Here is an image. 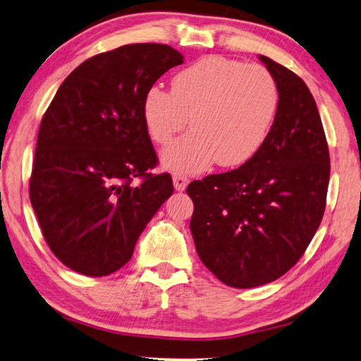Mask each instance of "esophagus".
Here are the masks:
<instances>
[{
    "mask_svg": "<svg viewBox=\"0 0 361 361\" xmlns=\"http://www.w3.org/2000/svg\"><path fill=\"white\" fill-rule=\"evenodd\" d=\"M173 182H174V188L177 192H182L185 190V187L188 184V177L184 174H179V173H174L173 174Z\"/></svg>",
    "mask_w": 361,
    "mask_h": 361,
    "instance_id": "34e87169",
    "label": "esophagus"
}]
</instances>
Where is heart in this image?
Listing matches in <instances>:
<instances>
[{"label": "heart", "mask_w": 361, "mask_h": 361, "mask_svg": "<svg viewBox=\"0 0 361 361\" xmlns=\"http://www.w3.org/2000/svg\"><path fill=\"white\" fill-rule=\"evenodd\" d=\"M279 90L267 70L222 56H206L177 72L171 91L150 86L142 118L153 142L166 145L187 126L190 133L161 153L164 168L198 173L214 161L238 166L257 153L279 110Z\"/></svg>", "instance_id": "1"}]
</instances>
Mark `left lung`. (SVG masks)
Wrapping results in <instances>:
<instances>
[{
  "label": "left lung",
  "instance_id": "left-lung-1",
  "mask_svg": "<svg viewBox=\"0 0 361 361\" xmlns=\"http://www.w3.org/2000/svg\"><path fill=\"white\" fill-rule=\"evenodd\" d=\"M279 90V110L254 157L187 187L202 262L227 286L256 288L296 264L320 227L329 152L315 99L296 73L259 56Z\"/></svg>",
  "mask_w": 361,
  "mask_h": 361
}]
</instances>
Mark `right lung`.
Listing matches in <instances>:
<instances>
[{
  "label": "right lung",
  "mask_w": 361,
  "mask_h": 361,
  "mask_svg": "<svg viewBox=\"0 0 361 361\" xmlns=\"http://www.w3.org/2000/svg\"><path fill=\"white\" fill-rule=\"evenodd\" d=\"M184 56L168 44L116 47L82 62L41 120L30 202L56 257L87 276L121 269L173 195L142 118L145 91ZM134 176L141 179L134 186Z\"/></svg>",
  "instance_id": "1"
}]
</instances>
